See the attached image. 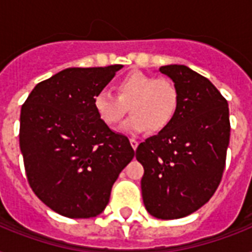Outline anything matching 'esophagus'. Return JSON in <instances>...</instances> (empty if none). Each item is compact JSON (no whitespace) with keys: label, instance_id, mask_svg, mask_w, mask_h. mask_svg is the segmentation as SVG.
Listing matches in <instances>:
<instances>
[{"label":"esophagus","instance_id":"obj_1","mask_svg":"<svg viewBox=\"0 0 252 252\" xmlns=\"http://www.w3.org/2000/svg\"><path fill=\"white\" fill-rule=\"evenodd\" d=\"M129 141H130V145H132V148H133L134 150L137 149V146H138V141H137V140H136V138L132 137V138H130V140H129Z\"/></svg>","mask_w":252,"mask_h":252}]
</instances>
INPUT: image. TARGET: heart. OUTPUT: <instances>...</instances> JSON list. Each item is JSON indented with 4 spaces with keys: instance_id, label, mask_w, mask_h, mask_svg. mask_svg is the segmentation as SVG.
<instances>
[{
    "instance_id": "b5f03b06",
    "label": "heart",
    "mask_w": 252,
    "mask_h": 252,
    "mask_svg": "<svg viewBox=\"0 0 252 252\" xmlns=\"http://www.w3.org/2000/svg\"><path fill=\"white\" fill-rule=\"evenodd\" d=\"M116 90L118 96L107 90L96 93L93 106L98 118L108 126H116L129 107L132 115L120 126L124 133H142L149 128L161 132L178 112V89L165 78L132 72L118 81Z\"/></svg>"
}]
</instances>
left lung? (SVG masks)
<instances>
[{"label": "left lung", "mask_w": 252, "mask_h": 252, "mask_svg": "<svg viewBox=\"0 0 252 252\" xmlns=\"http://www.w3.org/2000/svg\"><path fill=\"white\" fill-rule=\"evenodd\" d=\"M178 89L179 107L166 129L136 150L144 166L142 200L159 220H176L209 201L222 178L230 140L226 99L211 81L186 65H165Z\"/></svg>", "instance_id": "left-lung-1"}]
</instances>
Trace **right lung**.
I'll use <instances>...</instances> for the list:
<instances>
[{
  "instance_id": "1",
  "label": "right lung",
  "mask_w": 252,
  "mask_h": 252,
  "mask_svg": "<svg viewBox=\"0 0 252 252\" xmlns=\"http://www.w3.org/2000/svg\"><path fill=\"white\" fill-rule=\"evenodd\" d=\"M122 65L68 68L37 84L21 110L19 146L35 195L69 219L100 215L112 186L134 157L93 106Z\"/></svg>"
}]
</instances>
